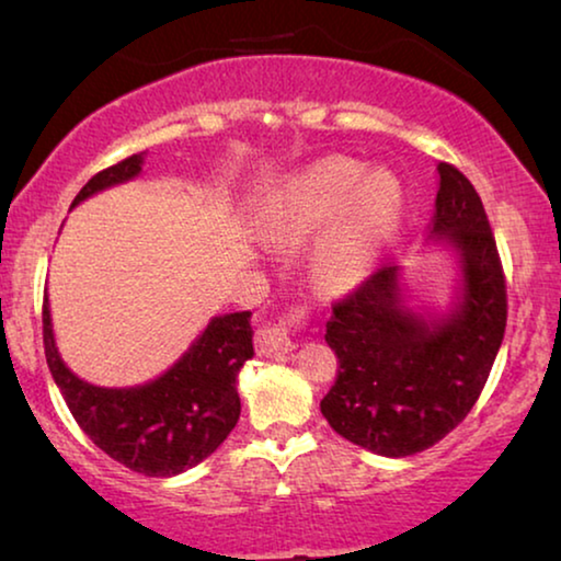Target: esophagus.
Listing matches in <instances>:
<instances>
[{
  "instance_id": "obj_1",
  "label": "esophagus",
  "mask_w": 561,
  "mask_h": 561,
  "mask_svg": "<svg viewBox=\"0 0 561 561\" xmlns=\"http://www.w3.org/2000/svg\"><path fill=\"white\" fill-rule=\"evenodd\" d=\"M255 347H257V355L263 357H280V355H288L290 350H296V342L290 340L286 321H280V324H267L260 329Z\"/></svg>"
}]
</instances>
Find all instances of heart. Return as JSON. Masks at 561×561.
<instances>
[{"instance_id": "heart-1", "label": "heart", "mask_w": 561, "mask_h": 561, "mask_svg": "<svg viewBox=\"0 0 561 561\" xmlns=\"http://www.w3.org/2000/svg\"><path fill=\"white\" fill-rule=\"evenodd\" d=\"M403 211L401 183L386 168L329 156L288 175L267 206V248H296L328 227L311 252V273L329 294L370 278Z\"/></svg>"}]
</instances>
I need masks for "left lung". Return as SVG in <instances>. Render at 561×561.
Here are the masks:
<instances>
[{
  "label": "left lung",
  "mask_w": 561,
  "mask_h": 561,
  "mask_svg": "<svg viewBox=\"0 0 561 561\" xmlns=\"http://www.w3.org/2000/svg\"><path fill=\"white\" fill-rule=\"evenodd\" d=\"M426 242L455 252L449 311L409 306L401 265H382L334 306L324 340L340 375L321 401L329 426L373 455L434 447L472 411L505 332V280L495 237L472 183L439 163Z\"/></svg>",
  "instance_id": "left-lung-1"
}]
</instances>
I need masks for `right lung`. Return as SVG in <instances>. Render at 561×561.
<instances>
[{
  "label": "right lung",
  "mask_w": 561,
  "mask_h": 561,
  "mask_svg": "<svg viewBox=\"0 0 561 561\" xmlns=\"http://www.w3.org/2000/svg\"><path fill=\"white\" fill-rule=\"evenodd\" d=\"M145 156L96 173L71 206L140 175ZM250 311L214 317L191 347L156 380L129 388H104L81 380L60 357L53 334L48 296L43 301L45 359L68 411L83 434L129 470L148 478H173L204 462L240 419L237 375L255 355Z\"/></svg>",
  "instance_id": "right-lung-1"
}]
</instances>
